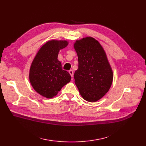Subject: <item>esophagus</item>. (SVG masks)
Segmentation results:
<instances>
[{"instance_id": "obj_1", "label": "esophagus", "mask_w": 146, "mask_h": 146, "mask_svg": "<svg viewBox=\"0 0 146 146\" xmlns=\"http://www.w3.org/2000/svg\"><path fill=\"white\" fill-rule=\"evenodd\" d=\"M68 73H70V76H72V78H73V71L72 70H70L68 71Z\"/></svg>"}]
</instances>
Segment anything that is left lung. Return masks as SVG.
Wrapping results in <instances>:
<instances>
[{
  "label": "left lung",
  "instance_id": "left-lung-1",
  "mask_svg": "<svg viewBox=\"0 0 146 146\" xmlns=\"http://www.w3.org/2000/svg\"><path fill=\"white\" fill-rule=\"evenodd\" d=\"M78 57L74 82L82 97L88 102L99 101L109 91L113 72L101 44L92 36L76 40L73 45Z\"/></svg>",
  "mask_w": 146,
  "mask_h": 146
}]
</instances>
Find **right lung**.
Here are the masks:
<instances>
[{
  "label": "right lung",
  "instance_id": "add662e5",
  "mask_svg": "<svg viewBox=\"0 0 146 146\" xmlns=\"http://www.w3.org/2000/svg\"><path fill=\"white\" fill-rule=\"evenodd\" d=\"M68 44L66 40H51L38 50L31 65L29 80L34 89L40 95L52 98L70 82L71 76L64 70L58 60L60 50Z\"/></svg>",
  "mask_w": 146,
  "mask_h": 146
}]
</instances>
